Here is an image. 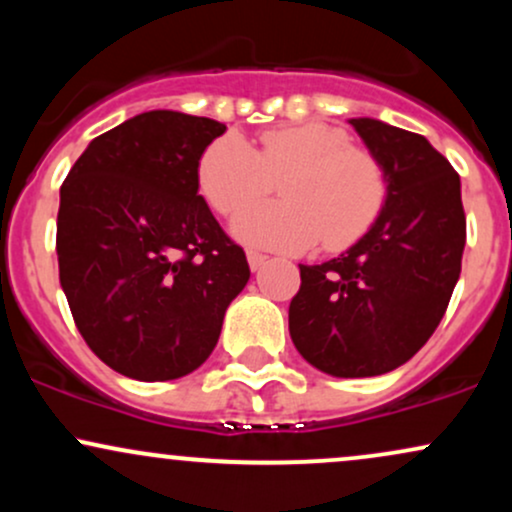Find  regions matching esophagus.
<instances>
[{
    "label": "esophagus",
    "instance_id": "obj_1",
    "mask_svg": "<svg viewBox=\"0 0 512 512\" xmlns=\"http://www.w3.org/2000/svg\"><path fill=\"white\" fill-rule=\"evenodd\" d=\"M264 262H267V255H262V252H257V250H248V264H250L252 272H255V269H260Z\"/></svg>",
    "mask_w": 512,
    "mask_h": 512
}]
</instances>
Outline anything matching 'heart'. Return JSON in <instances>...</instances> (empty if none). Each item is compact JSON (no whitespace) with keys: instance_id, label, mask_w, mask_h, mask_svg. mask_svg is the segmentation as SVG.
Listing matches in <instances>:
<instances>
[{"instance_id":"1","label":"heart","mask_w":512,"mask_h":512,"mask_svg":"<svg viewBox=\"0 0 512 512\" xmlns=\"http://www.w3.org/2000/svg\"><path fill=\"white\" fill-rule=\"evenodd\" d=\"M282 175L279 203L247 204ZM197 187L219 214H236L233 233L250 245L303 252L322 238L327 250L351 245L385 207L380 161L351 146L342 129L289 125L260 134L257 151L236 132L214 139L197 161Z\"/></svg>"}]
</instances>
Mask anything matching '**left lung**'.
Segmentation results:
<instances>
[{"instance_id":"obj_1","label":"left lung","mask_w":512,"mask_h":512,"mask_svg":"<svg viewBox=\"0 0 512 512\" xmlns=\"http://www.w3.org/2000/svg\"><path fill=\"white\" fill-rule=\"evenodd\" d=\"M387 180L368 233L322 264H298L289 332L310 366L334 378H370L407 363L436 332L460 279L467 219L460 175L426 137L349 120Z\"/></svg>"}]
</instances>
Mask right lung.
Listing matches in <instances>:
<instances>
[{
  "label": "right lung",
  "mask_w": 512,
  "mask_h": 512,
  "mask_svg": "<svg viewBox=\"0 0 512 512\" xmlns=\"http://www.w3.org/2000/svg\"><path fill=\"white\" fill-rule=\"evenodd\" d=\"M226 125L151 110L86 146L60 187L57 260L76 327L105 366L144 383L202 366L245 289V252L197 187Z\"/></svg>",
  "instance_id": "right-lung-1"
}]
</instances>
